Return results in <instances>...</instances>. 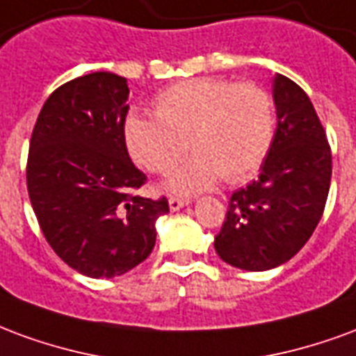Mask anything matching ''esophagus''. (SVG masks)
Masks as SVG:
<instances>
[{
	"label": "esophagus",
	"mask_w": 356,
	"mask_h": 356,
	"mask_svg": "<svg viewBox=\"0 0 356 356\" xmlns=\"http://www.w3.org/2000/svg\"><path fill=\"white\" fill-rule=\"evenodd\" d=\"M186 204H189L188 197H170V199H168V207H170V210H180L181 207H186Z\"/></svg>",
	"instance_id": "34e87169"
}]
</instances>
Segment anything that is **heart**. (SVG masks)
<instances>
[{
	"instance_id": "obj_1",
	"label": "heart",
	"mask_w": 356,
	"mask_h": 356,
	"mask_svg": "<svg viewBox=\"0 0 356 356\" xmlns=\"http://www.w3.org/2000/svg\"><path fill=\"white\" fill-rule=\"evenodd\" d=\"M155 117L131 115L124 142L132 159L152 175H167L184 157L168 188L199 191L218 178L243 181L261 167L275 134L273 100L254 81L195 77L170 85L155 98Z\"/></svg>"
}]
</instances>
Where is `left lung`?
Listing matches in <instances>:
<instances>
[{"mask_svg":"<svg viewBox=\"0 0 356 356\" xmlns=\"http://www.w3.org/2000/svg\"><path fill=\"white\" fill-rule=\"evenodd\" d=\"M277 131L258 178L229 199L218 256L246 271H266L300 252L321 222L332 178L326 131L305 90L277 75Z\"/></svg>","mask_w":356,"mask_h":356,"instance_id":"8db88e82","label":"left lung"}]
</instances>
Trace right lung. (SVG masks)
<instances>
[{
    "label": "right lung",
    "instance_id": "obj_1",
    "mask_svg": "<svg viewBox=\"0 0 356 356\" xmlns=\"http://www.w3.org/2000/svg\"><path fill=\"white\" fill-rule=\"evenodd\" d=\"M127 79L95 72L64 83L43 104L26 163L30 203L56 256L77 273L111 279L152 254L167 197L134 191L147 176L124 142Z\"/></svg>",
    "mask_w": 356,
    "mask_h": 356
}]
</instances>
